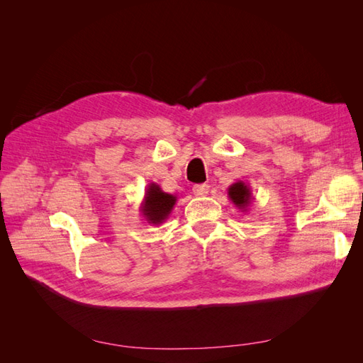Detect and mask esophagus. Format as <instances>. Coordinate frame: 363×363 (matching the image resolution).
Returning <instances> with one entry per match:
<instances>
[{"mask_svg":"<svg viewBox=\"0 0 363 363\" xmlns=\"http://www.w3.org/2000/svg\"><path fill=\"white\" fill-rule=\"evenodd\" d=\"M192 192L195 196H204L208 194V186L207 184H195L192 188Z\"/></svg>","mask_w":363,"mask_h":363,"instance_id":"34e87169","label":"esophagus"}]
</instances>
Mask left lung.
<instances>
[{"label":"left lung","instance_id":"obj_1","mask_svg":"<svg viewBox=\"0 0 363 363\" xmlns=\"http://www.w3.org/2000/svg\"><path fill=\"white\" fill-rule=\"evenodd\" d=\"M227 194H228L230 201H232L240 212H247L248 206L252 201V194H251L250 186L245 184V182L238 180L227 189Z\"/></svg>","mask_w":363,"mask_h":363}]
</instances>
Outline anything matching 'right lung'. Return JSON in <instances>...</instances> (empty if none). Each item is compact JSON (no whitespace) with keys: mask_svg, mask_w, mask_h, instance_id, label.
I'll return each mask as SVG.
<instances>
[{"mask_svg":"<svg viewBox=\"0 0 363 363\" xmlns=\"http://www.w3.org/2000/svg\"><path fill=\"white\" fill-rule=\"evenodd\" d=\"M175 203H177V196L163 192L157 183H150L144 200L140 203L139 212L144 215L148 224L159 225L167 221Z\"/></svg>","mask_w":363,"mask_h":363,"instance_id":"1","label":"right lung"}]
</instances>
